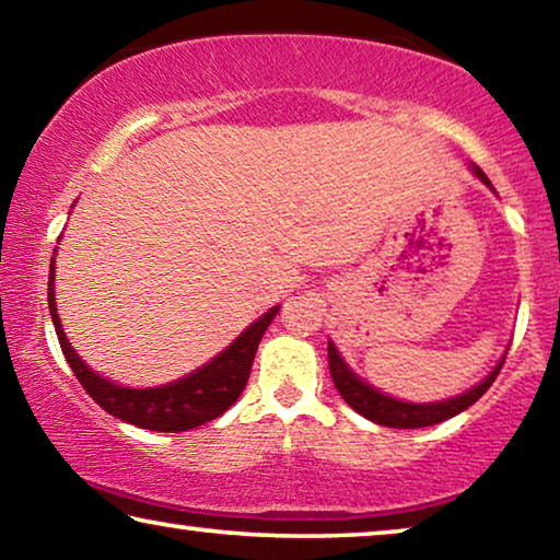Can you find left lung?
I'll use <instances>...</instances> for the list:
<instances>
[{
	"label": "left lung",
	"mask_w": 560,
	"mask_h": 560,
	"mask_svg": "<svg viewBox=\"0 0 560 560\" xmlns=\"http://www.w3.org/2000/svg\"><path fill=\"white\" fill-rule=\"evenodd\" d=\"M468 170L488 187L490 192H495L493 185H490V179L483 175V170L476 165H468ZM503 360L505 355L498 360L495 368L490 370L483 381L472 385V388L466 393L453 395V398H445V400H433V402H410V400L393 398V395L383 393L381 388H375V385H370L365 377H360L355 370L346 363V358L340 355V350L335 348V342L328 340L330 375H332L335 388H338V393L342 395V400H346L348 406L355 412H360L363 418L388 428H425V425L443 423V420L458 416V412L470 408L472 402H476L480 395L493 385L498 370L503 368Z\"/></svg>",
	"instance_id": "obj_1"
}]
</instances>
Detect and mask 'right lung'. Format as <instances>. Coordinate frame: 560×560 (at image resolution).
I'll use <instances>...</instances> for the list:
<instances>
[{
  "instance_id": "right-lung-1",
  "label": "right lung",
  "mask_w": 560,
  "mask_h": 560,
  "mask_svg": "<svg viewBox=\"0 0 560 560\" xmlns=\"http://www.w3.org/2000/svg\"><path fill=\"white\" fill-rule=\"evenodd\" d=\"M55 260L57 247L49 262L47 303L59 348H62L77 381L82 383V388L92 395V400L100 402V408H105L109 416L137 428L158 430V433H183V430L208 423V420L222 416L240 398V393L247 385V377H250L257 346H260L265 330H268L272 317L280 310V305H272L253 325H247L225 350L218 352L202 368L192 370V373L165 385H154V388H130V385H119L100 375L97 370L77 355L57 313Z\"/></svg>"
}]
</instances>
